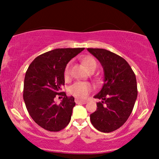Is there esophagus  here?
<instances>
[{
  "label": "esophagus",
  "instance_id": "1",
  "mask_svg": "<svg viewBox=\"0 0 159 159\" xmlns=\"http://www.w3.org/2000/svg\"><path fill=\"white\" fill-rule=\"evenodd\" d=\"M75 103L77 104H79V103L86 104L87 102V101H86V100H81V99H78V98H76V99L75 100Z\"/></svg>",
  "mask_w": 159,
  "mask_h": 159
}]
</instances>
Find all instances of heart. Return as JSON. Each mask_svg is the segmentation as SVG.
<instances>
[{"label":"heart","mask_w":159,"mask_h":159,"mask_svg":"<svg viewBox=\"0 0 159 159\" xmlns=\"http://www.w3.org/2000/svg\"><path fill=\"white\" fill-rule=\"evenodd\" d=\"M83 64L85 68L90 72L93 69H96L97 67V63L95 61L93 58L87 57L83 61ZM71 67H72V63H69L66 66L64 70V78L66 80L69 79L70 78L71 75ZM91 85L87 82L78 81L74 83L73 84L69 87V92L72 95H73L75 97L80 98H84L88 96L91 91Z\"/></svg>","instance_id":"1"}]
</instances>
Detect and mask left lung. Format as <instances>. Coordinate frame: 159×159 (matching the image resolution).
Masks as SVG:
<instances>
[{
    "label": "left lung",
    "mask_w": 159,
    "mask_h": 159,
    "mask_svg": "<svg viewBox=\"0 0 159 159\" xmlns=\"http://www.w3.org/2000/svg\"><path fill=\"white\" fill-rule=\"evenodd\" d=\"M101 63L105 78L102 90L94 96L101 102L90 114V121L102 132H114L132 114L138 96L135 75L125 59L103 48H87Z\"/></svg>",
    "instance_id": "left-lung-1"
}]
</instances>
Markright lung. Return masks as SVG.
<instances>
[{"label": "right lung", "mask_w": 159, "mask_h": 159, "mask_svg": "<svg viewBox=\"0 0 159 159\" xmlns=\"http://www.w3.org/2000/svg\"><path fill=\"white\" fill-rule=\"evenodd\" d=\"M84 48H57L38 56L25 74L23 98L29 114L36 124L50 132H59L71 120L75 102L73 96L61 92L64 85V70L72 58ZM57 94L63 100L54 103Z\"/></svg>", "instance_id": "right-lung-1"}]
</instances>
